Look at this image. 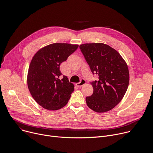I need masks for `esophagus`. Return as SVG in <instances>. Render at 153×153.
Listing matches in <instances>:
<instances>
[{
    "mask_svg": "<svg viewBox=\"0 0 153 153\" xmlns=\"http://www.w3.org/2000/svg\"><path fill=\"white\" fill-rule=\"evenodd\" d=\"M85 84H86V81H85V80L82 79H81V80L80 81V82L77 83V84H76V85H77V87H80L83 86L84 85H85Z\"/></svg>",
    "mask_w": 153,
    "mask_h": 153,
    "instance_id": "34e87169",
    "label": "esophagus"
}]
</instances>
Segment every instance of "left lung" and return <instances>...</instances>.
<instances>
[{
	"mask_svg": "<svg viewBox=\"0 0 153 153\" xmlns=\"http://www.w3.org/2000/svg\"><path fill=\"white\" fill-rule=\"evenodd\" d=\"M79 48L93 74L98 75V80L91 82L93 93L86 97L87 105L94 112H107L121 101L127 91L128 65L120 54L108 45L86 43Z\"/></svg>",
	"mask_w": 153,
	"mask_h": 153,
	"instance_id": "left-lung-1",
	"label": "left lung"
}]
</instances>
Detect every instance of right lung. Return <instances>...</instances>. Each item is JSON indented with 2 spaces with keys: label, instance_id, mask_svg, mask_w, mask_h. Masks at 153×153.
<instances>
[{
  "label": "right lung",
  "instance_id": "add662e5",
  "mask_svg": "<svg viewBox=\"0 0 153 153\" xmlns=\"http://www.w3.org/2000/svg\"><path fill=\"white\" fill-rule=\"evenodd\" d=\"M77 45L53 43L33 56L27 74V85L35 101L41 107L56 110L65 106L74 86L62 76L60 64L78 48Z\"/></svg>",
  "mask_w": 153,
  "mask_h": 153
}]
</instances>
